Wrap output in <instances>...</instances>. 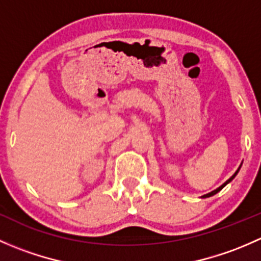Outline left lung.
Segmentation results:
<instances>
[{"instance_id": "8db88e82", "label": "left lung", "mask_w": 261, "mask_h": 261, "mask_svg": "<svg viewBox=\"0 0 261 261\" xmlns=\"http://www.w3.org/2000/svg\"><path fill=\"white\" fill-rule=\"evenodd\" d=\"M238 173H239V169H238V172H236V173H235V174H233V175H232V177H231V178H230V179H228V180H226V181H225V183H223V184H222V186H221V187H218V188H217V189H215V191H213V192H211V193H208V194H204V196H203V197H202V198H207V197H211V196H213V194H216V193H217V192H220V191H221V189H222V188H223V187H225V186H226V184H227V183H230V181H231V180H232V179H233V178H235V177H236V174H238Z\"/></svg>"}]
</instances>
